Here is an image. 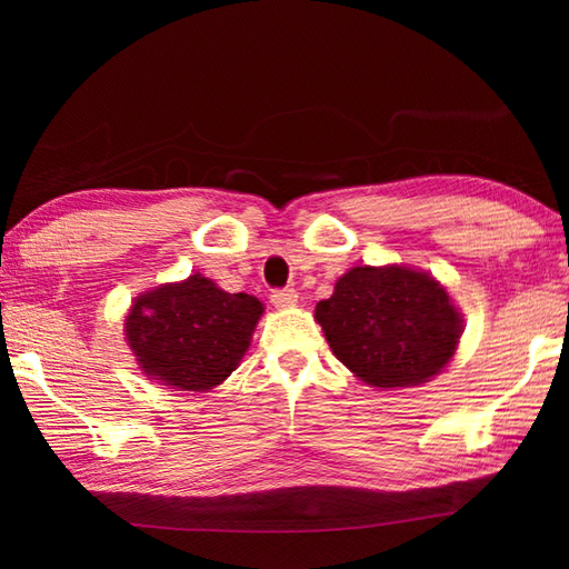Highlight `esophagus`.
I'll return each mask as SVG.
<instances>
[{
    "mask_svg": "<svg viewBox=\"0 0 569 569\" xmlns=\"http://www.w3.org/2000/svg\"><path fill=\"white\" fill-rule=\"evenodd\" d=\"M271 303L276 308H291L298 303V293L293 288H278V291L271 293Z\"/></svg>",
    "mask_w": 569,
    "mask_h": 569,
    "instance_id": "34e87169",
    "label": "esophagus"
}]
</instances>
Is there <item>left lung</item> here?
Returning a JSON list of instances; mask_svg holds the SVG:
<instances>
[{
  "label": "left lung",
  "instance_id": "8db88e82",
  "mask_svg": "<svg viewBox=\"0 0 569 569\" xmlns=\"http://www.w3.org/2000/svg\"><path fill=\"white\" fill-rule=\"evenodd\" d=\"M316 320L332 355L379 389L435 377L452 359L462 332L445 288L403 266H355L320 300Z\"/></svg>",
  "mask_w": 569,
  "mask_h": 569
}]
</instances>
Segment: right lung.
Segmentation results:
<instances>
[{"mask_svg":"<svg viewBox=\"0 0 569 569\" xmlns=\"http://www.w3.org/2000/svg\"><path fill=\"white\" fill-rule=\"evenodd\" d=\"M261 303L227 293L200 273L143 293L127 318V340L141 371L180 391H210L244 357Z\"/></svg>","mask_w":569,"mask_h":569,"instance_id":"add662e5","label":"right lung"}]
</instances>
